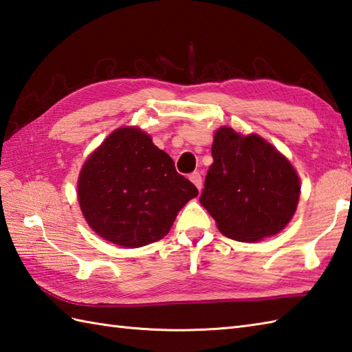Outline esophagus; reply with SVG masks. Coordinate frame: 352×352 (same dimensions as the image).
I'll return each instance as SVG.
<instances>
[{
    "instance_id": "obj_1",
    "label": "esophagus",
    "mask_w": 352,
    "mask_h": 352,
    "mask_svg": "<svg viewBox=\"0 0 352 352\" xmlns=\"http://www.w3.org/2000/svg\"><path fill=\"white\" fill-rule=\"evenodd\" d=\"M189 178H190V182L197 186L198 190H201V188H203V177H201L199 172H192Z\"/></svg>"
}]
</instances>
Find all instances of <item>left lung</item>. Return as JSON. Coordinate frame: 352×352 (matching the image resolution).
<instances>
[{
  "instance_id": "8db88e82",
  "label": "left lung",
  "mask_w": 352,
  "mask_h": 352,
  "mask_svg": "<svg viewBox=\"0 0 352 352\" xmlns=\"http://www.w3.org/2000/svg\"><path fill=\"white\" fill-rule=\"evenodd\" d=\"M213 164L199 197L223 236L257 242L287 226L300 198L290 162L266 140L241 136L230 126L214 134Z\"/></svg>"
}]
</instances>
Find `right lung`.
Segmentation results:
<instances>
[{"mask_svg": "<svg viewBox=\"0 0 352 352\" xmlns=\"http://www.w3.org/2000/svg\"><path fill=\"white\" fill-rule=\"evenodd\" d=\"M198 189L146 133L119 129L89 157L78 178V203L106 241L139 248L169 233Z\"/></svg>", "mask_w": 352, "mask_h": 352, "instance_id": "right-lung-1", "label": "right lung"}]
</instances>
